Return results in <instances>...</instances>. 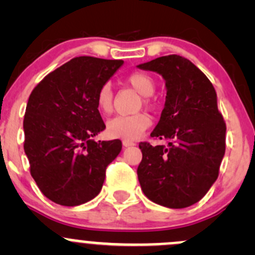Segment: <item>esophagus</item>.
Wrapping results in <instances>:
<instances>
[{
	"mask_svg": "<svg viewBox=\"0 0 255 255\" xmlns=\"http://www.w3.org/2000/svg\"><path fill=\"white\" fill-rule=\"evenodd\" d=\"M122 144H123V146H132V145H134V143L130 142V140H122Z\"/></svg>",
	"mask_w": 255,
	"mask_h": 255,
	"instance_id": "esophagus-1",
	"label": "esophagus"
}]
</instances>
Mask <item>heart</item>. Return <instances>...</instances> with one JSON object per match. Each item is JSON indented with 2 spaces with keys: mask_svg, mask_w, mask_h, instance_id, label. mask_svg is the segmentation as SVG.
I'll return each instance as SVG.
<instances>
[{
  "mask_svg": "<svg viewBox=\"0 0 255 255\" xmlns=\"http://www.w3.org/2000/svg\"><path fill=\"white\" fill-rule=\"evenodd\" d=\"M126 82L142 95L144 106H153L150 96L155 91V81L148 74L135 71L129 74ZM96 104L100 111L110 113L113 106V94L110 84H104L97 92ZM151 125L150 117L145 113H137L133 116H117L111 118L106 125V133L111 138H120L125 140H133L139 138Z\"/></svg>",
  "mask_w": 255,
  "mask_h": 255,
  "instance_id": "heart-1",
  "label": "heart"
}]
</instances>
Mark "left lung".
Instances as JSON below:
<instances>
[{
    "label": "left lung",
    "instance_id": "left-lung-1",
    "mask_svg": "<svg viewBox=\"0 0 255 255\" xmlns=\"http://www.w3.org/2000/svg\"><path fill=\"white\" fill-rule=\"evenodd\" d=\"M165 80L166 100L150 133L168 145L140 142L137 169L144 195L169 208H184L202 199L217 180L226 150V123L207 76L184 56L171 54L138 65Z\"/></svg>",
    "mask_w": 255,
    "mask_h": 255
}]
</instances>
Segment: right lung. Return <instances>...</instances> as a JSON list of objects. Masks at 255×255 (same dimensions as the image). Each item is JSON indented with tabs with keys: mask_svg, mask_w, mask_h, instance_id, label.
<instances>
[{
	"mask_svg": "<svg viewBox=\"0 0 255 255\" xmlns=\"http://www.w3.org/2000/svg\"><path fill=\"white\" fill-rule=\"evenodd\" d=\"M123 60L78 56L33 89L25 109L24 151L30 175L45 197L78 206L99 195L121 140L92 137L106 128L96 104L100 87Z\"/></svg>",
	"mask_w": 255,
	"mask_h": 255,
	"instance_id": "1",
	"label": "right lung"
}]
</instances>
